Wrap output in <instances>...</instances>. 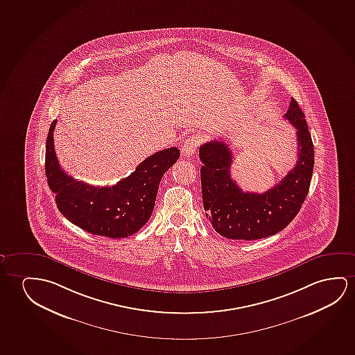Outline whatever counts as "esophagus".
I'll use <instances>...</instances> for the list:
<instances>
[{
  "mask_svg": "<svg viewBox=\"0 0 355 355\" xmlns=\"http://www.w3.org/2000/svg\"><path fill=\"white\" fill-rule=\"evenodd\" d=\"M199 143L200 141H199V137L198 135H191L189 138L185 139L183 146L180 149L182 156L185 157V159H188V157H191V155L196 154Z\"/></svg>",
  "mask_w": 355,
  "mask_h": 355,
  "instance_id": "obj_1",
  "label": "esophagus"
}]
</instances>
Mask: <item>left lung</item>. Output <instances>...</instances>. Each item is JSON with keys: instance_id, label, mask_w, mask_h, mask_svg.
Returning <instances> with one entry per match:
<instances>
[{"instance_id": "left-lung-1", "label": "left lung", "mask_w": 355, "mask_h": 355, "mask_svg": "<svg viewBox=\"0 0 355 355\" xmlns=\"http://www.w3.org/2000/svg\"><path fill=\"white\" fill-rule=\"evenodd\" d=\"M297 128L298 161L271 189L244 191L232 180L233 155L226 143L211 140L199 149L201 191L206 217L228 239L255 241L273 236L293 221L308 196L313 171V144L305 114L292 98L283 116Z\"/></svg>"}]
</instances>
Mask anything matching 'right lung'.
Returning a JSON list of instances; mask_svg holds the SVG:
<instances>
[{
    "label": "right lung",
    "instance_id": "1",
    "mask_svg": "<svg viewBox=\"0 0 355 355\" xmlns=\"http://www.w3.org/2000/svg\"><path fill=\"white\" fill-rule=\"evenodd\" d=\"M53 121L46 139L45 173L55 193L57 207L73 225L95 236L125 238L145 226L154 210L159 180L180 159L178 148L151 155L138 164L132 175L111 187H95L74 180L58 164Z\"/></svg>",
    "mask_w": 355,
    "mask_h": 355
}]
</instances>
